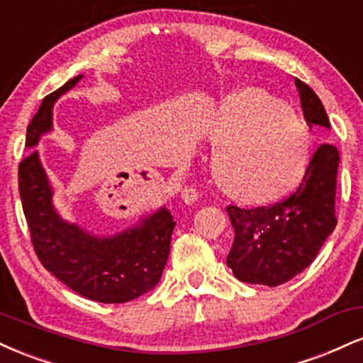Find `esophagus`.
Returning <instances> with one entry per match:
<instances>
[{"mask_svg": "<svg viewBox=\"0 0 363 363\" xmlns=\"http://www.w3.org/2000/svg\"><path fill=\"white\" fill-rule=\"evenodd\" d=\"M181 198L182 201L187 203V205H193V203L198 201L199 193L194 189V187H184V189L181 191Z\"/></svg>", "mask_w": 363, "mask_h": 363, "instance_id": "obj_1", "label": "esophagus"}]
</instances>
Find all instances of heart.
Masks as SVG:
<instances>
[{"label": "heart", "mask_w": 363, "mask_h": 363, "mask_svg": "<svg viewBox=\"0 0 363 363\" xmlns=\"http://www.w3.org/2000/svg\"><path fill=\"white\" fill-rule=\"evenodd\" d=\"M215 177L235 198H280L306 176L312 135L301 114L262 90L225 97L208 124Z\"/></svg>", "instance_id": "1"}]
</instances>
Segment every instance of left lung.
<instances>
[{
	"label": "left lung",
	"instance_id": "left-lung-1",
	"mask_svg": "<svg viewBox=\"0 0 363 363\" xmlns=\"http://www.w3.org/2000/svg\"><path fill=\"white\" fill-rule=\"evenodd\" d=\"M309 128H331L323 102L309 85L295 78ZM340 153L320 143L306 176L290 196L269 206H227L234 244L227 256L237 280L278 286L302 273L336 227L335 198Z\"/></svg>",
	"mask_w": 363,
	"mask_h": 363
}]
</instances>
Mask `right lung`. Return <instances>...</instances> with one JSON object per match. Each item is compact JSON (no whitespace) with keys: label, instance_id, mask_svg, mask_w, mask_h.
<instances>
[{"label":"right lung","instance_id":"right-lung-1","mask_svg":"<svg viewBox=\"0 0 363 363\" xmlns=\"http://www.w3.org/2000/svg\"><path fill=\"white\" fill-rule=\"evenodd\" d=\"M82 74L44 97L27 128V148L52 128L54 102ZM18 191L34 251L49 273L82 297L102 303L129 302L155 289L170 252L176 222L167 208L145 216L118 235L95 237L62 220L39 153L32 150L18 165Z\"/></svg>","mask_w":363,"mask_h":363}]
</instances>
